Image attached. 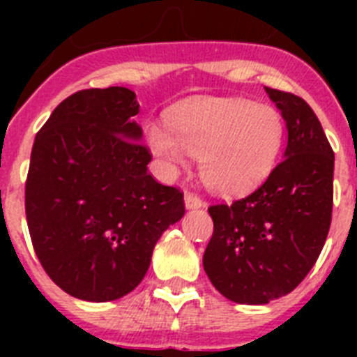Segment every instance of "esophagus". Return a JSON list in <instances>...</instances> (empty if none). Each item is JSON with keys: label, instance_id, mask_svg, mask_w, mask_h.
Listing matches in <instances>:
<instances>
[{"label": "esophagus", "instance_id": "34e87169", "mask_svg": "<svg viewBox=\"0 0 357 357\" xmlns=\"http://www.w3.org/2000/svg\"><path fill=\"white\" fill-rule=\"evenodd\" d=\"M184 204H185V209H200V207H204V202H202L200 197H197V195L193 193H185L184 197Z\"/></svg>", "mask_w": 357, "mask_h": 357}]
</instances>
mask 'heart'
<instances>
[{
    "label": "heart",
    "mask_w": 357,
    "mask_h": 357,
    "mask_svg": "<svg viewBox=\"0 0 357 357\" xmlns=\"http://www.w3.org/2000/svg\"><path fill=\"white\" fill-rule=\"evenodd\" d=\"M169 130L153 123L146 141L168 172L200 159L202 176L222 193H243L264 181L279 159L284 125L273 107L234 98H207L178 110Z\"/></svg>",
    "instance_id": "obj_1"
}]
</instances>
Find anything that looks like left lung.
Masks as SVG:
<instances>
[{
	"instance_id": "8db88e82",
	"label": "left lung",
	"mask_w": 357,
	"mask_h": 357,
	"mask_svg": "<svg viewBox=\"0 0 357 357\" xmlns=\"http://www.w3.org/2000/svg\"><path fill=\"white\" fill-rule=\"evenodd\" d=\"M266 93L286 121L284 159L254 193L209 207L214 232L204 270L236 304H268L301 284L333 214L334 153L317 114L295 94Z\"/></svg>"
}]
</instances>
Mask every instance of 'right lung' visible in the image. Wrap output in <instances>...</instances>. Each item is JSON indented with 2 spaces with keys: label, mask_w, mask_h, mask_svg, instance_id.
<instances>
[{
  "label": "right lung",
  "mask_w": 357,
  "mask_h": 357,
  "mask_svg": "<svg viewBox=\"0 0 357 357\" xmlns=\"http://www.w3.org/2000/svg\"><path fill=\"white\" fill-rule=\"evenodd\" d=\"M137 112L127 87L78 91L33 141L24 193L31 243L53 282L80 301L130 293L164 230L184 216V195L148 173Z\"/></svg>",
  "instance_id": "1"
}]
</instances>
